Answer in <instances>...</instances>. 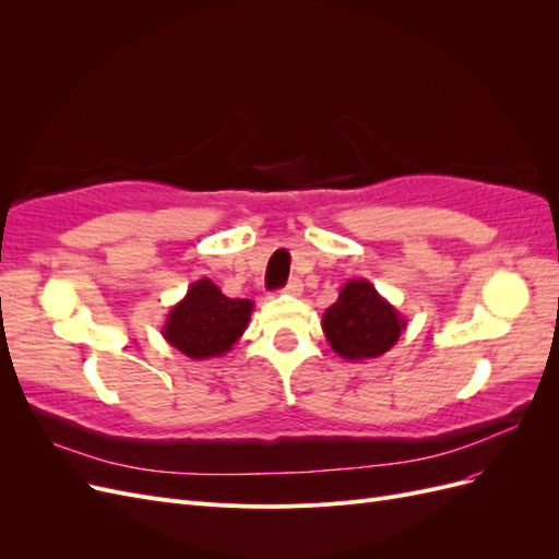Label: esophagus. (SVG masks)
<instances>
[{
  "instance_id": "1",
  "label": "esophagus",
  "mask_w": 559,
  "mask_h": 559,
  "mask_svg": "<svg viewBox=\"0 0 559 559\" xmlns=\"http://www.w3.org/2000/svg\"><path fill=\"white\" fill-rule=\"evenodd\" d=\"M284 294H289V296H300V294H302V282H300L298 277H294L289 284L284 286Z\"/></svg>"
}]
</instances>
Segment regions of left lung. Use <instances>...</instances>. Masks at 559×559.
I'll return each mask as SVG.
<instances>
[{
  "label": "left lung",
  "mask_w": 559,
  "mask_h": 559,
  "mask_svg": "<svg viewBox=\"0 0 559 559\" xmlns=\"http://www.w3.org/2000/svg\"><path fill=\"white\" fill-rule=\"evenodd\" d=\"M405 324V317L364 277L345 282L337 300L321 317L329 345L347 361L382 357L399 343Z\"/></svg>",
  "instance_id": "8db88e82"
}]
</instances>
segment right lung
Here are the masks:
<instances>
[{"label": "right lung", "mask_w": 559, "mask_h": 559, "mask_svg": "<svg viewBox=\"0 0 559 559\" xmlns=\"http://www.w3.org/2000/svg\"><path fill=\"white\" fill-rule=\"evenodd\" d=\"M251 310L253 300L228 298L210 277H202L167 312L160 333L189 359L224 357L242 337Z\"/></svg>", "instance_id": "1"}]
</instances>
